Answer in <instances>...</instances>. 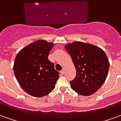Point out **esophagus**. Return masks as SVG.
Masks as SVG:
<instances>
[{
	"label": "esophagus",
	"mask_w": 121,
	"mask_h": 121,
	"mask_svg": "<svg viewBox=\"0 0 121 121\" xmlns=\"http://www.w3.org/2000/svg\"><path fill=\"white\" fill-rule=\"evenodd\" d=\"M60 73H61V74H62V75H63V74H64V73H65V70H64V69H63L62 70H61L60 72Z\"/></svg>",
	"instance_id": "1"
}]
</instances>
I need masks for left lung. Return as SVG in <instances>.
I'll list each match as a JSON object with an SVG mask.
<instances>
[{
    "label": "left lung",
    "mask_w": 121,
    "mask_h": 121,
    "mask_svg": "<svg viewBox=\"0 0 121 121\" xmlns=\"http://www.w3.org/2000/svg\"><path fill=\"white\" fill-rule=\"evenodd\" d=\"M76 70V77L70 81L71 88L80 95L95 93L105 81L109 61L104 51L89 43L75 41L65 46Z\"/></svg>",
    "instance_id": "1"
}]
</instances>
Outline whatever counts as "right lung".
Returning a JSON list of instances; mask_svg holds the SVG:
<instances>
[{
	"instance_id": "right-lung-1",
	"label": "right lung",
	"mask_w": 121,
	"mask_h": 121,
	"mask_svg": "<svg viewBox=\"0 0 121 121\" xmlns=\"http://www.w3.org/2000/svg\"><path fill=\"white\" fill-rule=\"evenodd\" d=\"M54 43L38 40L23 48L16 56L13 71L22 88L28 95L42 97L54 89L59 73L48 56Z\"/></svg>"
}]
</instances>
